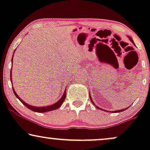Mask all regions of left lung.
Returning a JSON list of instances; mask_svg holds the SVG:
<instances>
[{
	"mask_svg": "<svg viewBox=\"0 0 150 150\" xmlns=\"http://www.w3.org/2000/svg\"><path fill=\"white\" fill-rule=\"evenodd\" d=\"M128 38H129V40H130V42H132V44L134 45V42H133V40H132V39L130 38V36H128ZM89 98H90V100H91V102H92V104H93L94 106H96V108H98V109H100V110H104V111H106V112H108V110H104V109H102V108H100V107H98V106H97V105H96L95 104H94V102H93V100H92V98H91V95H90V93H89ZM129 107V106H128ZM128 108H124V109H121V110H113V111H110V112H122V111H124V110H126V109H128Z\"/></svg>",
	"mask_w": 150,
	"mask_h": 150,
	"instance_id": "1",
	"label": "left lung"
}]
</instances>
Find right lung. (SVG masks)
I'll return each instance as SVG.
<instances>
[{
  "mask_svg": "<svg viewBox=\"0 0 150 150\" xmlns=\"http://www.w3.org/2000/svg\"><path fill=\"white\" fill-rule=\"evenodd\" d=\"M14 52H15V51L13 52V54H14ZM13 57H12V59H11V64H13ZM11 66H12V65H11ZM11 69H12V67L11 68V71H10V80H11V85H13V83H12ZM12 89H13V91L14 94H15L16 97L20 101L24 104V106H26V107H27L28 108H29L30 110H33V111H35V112H46L51 111V110H54L57 109V108H59L61 105H62L63 102H64V100L65 99V97H66V89H65V91H64V93H63V96H62V97H61L60 99H59L58 101L56 102V103L51 104V105H49V106H31V105H30V104H28L27 103H26V102H24V100H22L21 98L19 97V96H18V94L16 93V92L15 91V89H14V88L12 87Z\"/></svg>",
  "mask_w": 150,
  "mask_h": 150,
  "instance_id": "obj_1",
  "label": "right lung"
}]
</instances>
